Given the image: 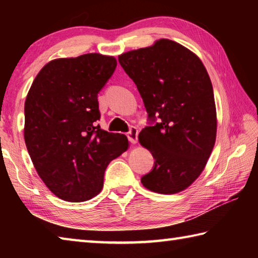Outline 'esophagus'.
Wrapping results in <instances>:
<instances>
[{"label": "esophagus", "instance_id": "34e87169", "mask_svg": "<svg viewBox=\"0 0 258 258\" xmlns=\"http://www.w3.org/2000/svg\"><path fill=\"white\" fill-rule=\"evenodd\" d=\"M138 135H139V130L137 127H131L130 132L127 133V138L130 140V142L135 145V143L138 142Z\"/></svg>", "mask_w": 258, "mask_h": 258}]
</instances>
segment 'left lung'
Here are the masks:
<instances>
[{
	"mask_svg": "<svg viewBox=\"0 0 258 258\" xmlns=\"http://www.w3.org/2000/svg\"><path fill=\"white\" fill-rule=\"evenodd\" d=\"M118 61L155 123L139 134L155 158L141 183L157 194L185 190L204 171L216 140V107L206 68L194 52L167 38L125 52Z\"/></svg>",
	"mask_w": 258,
	"mask_h": 258,
	"instance_id": "left-lung-1",
	"label": "left lung"
}]
</instances>
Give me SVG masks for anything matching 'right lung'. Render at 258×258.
<instances>
[{
    "mask_svg": "<svg viewBox=\"0 0 258 258\" xmlns=\"http://www.w3.org/2000/svg\"><path fill=\"white\" fill-rule=\"evenodd\" d=\"M113 56L54 59L35 77L25 102L24 137L38 176L56 197L86 202L103 186L108 164L128 149L124 134L100 119L98 93L115 72Z\"/></svg>",
    "mask_w": 258,
    "mask_h": 258,
    "instance_id": "add662e5",
    "label": "right lung"
}]
</instances>
